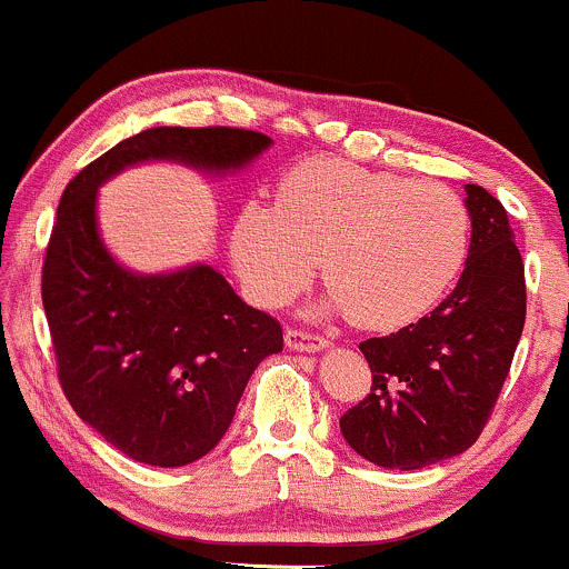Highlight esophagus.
Returning <instances> with one entry per match:
<instances>
[{
    "mask_svg": "<svg viewBox=\"0 0 569 569\" xmlns=\"http://www.w3.org/2000/svg\"><path fill=\"white\" fill-rule=\"evenodd\" d=\"M284 343L290 349H296V352H319V349L328 347V341H325L322 336L309 333V330H301V328H287Z\"/></svg>",
    "mask_w": 569,
    "mask_h": 569,
    "instance_id": "34e87169",
    "label": "esophagus"
}]
</instances>
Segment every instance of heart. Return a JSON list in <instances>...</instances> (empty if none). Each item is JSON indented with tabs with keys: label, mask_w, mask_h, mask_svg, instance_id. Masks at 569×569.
Returning a JSON list of instances; mask_svg holds the SVG:
<instances>
[{
	"label": "heart",
	"mask_w": 569,
	"mask_h": 569,
	"mask_svg": "<svg viewBox=\"0 0 569 569\" xmlns=\"http://www.w3.org/2000/svg\"><path fill=\"white\" fill-rule=\"evenodd\" d=\"M468 209L440 182H411L338 158L290 169L273 203L247 201L233 263L260 306H282L322 258L328 306L368 330L422 317L468 252Z\"/></svg>",
	"instance_id": "b5f03b06"
}]
</instances>
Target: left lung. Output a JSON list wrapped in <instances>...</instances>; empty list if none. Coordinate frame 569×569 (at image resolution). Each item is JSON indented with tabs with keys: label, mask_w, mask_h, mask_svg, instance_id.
<instances>
[{
	"label": "left lung",
	"mask_w": 569,
	"mask_h": 569,
	"mask_svg": "<svg viewBox=\"0 0 569 569\" xmlns=\"http://www.w3.org/2000/svg\"><path fill=\"white\" fill-rule=\"evenodd\" d=\"M470 250L451 296L398 333L360 343L370 392L341 432L379 468L417 470L476 443L506 385L527 317L521 252L508 212L468 184Z\"/></svg>",
	"instance_id": "1"
}]
</instances>
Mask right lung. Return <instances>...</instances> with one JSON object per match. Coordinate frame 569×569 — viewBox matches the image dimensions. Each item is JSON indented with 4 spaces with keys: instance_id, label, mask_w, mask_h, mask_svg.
<instances>
[{
    "instance_id": "obj_1",
    "label": "right lung",
    "mask_w": 569,
    "mask_h": 569,
    "mask_svg": "<svg viewBox=\"0 0 569 569\" xmlns=\"http://www.w3.org/2000/svg\"><path fill=\"white\" fill-rule=\"evenodd\" d=\"M266 133L158 126L99 156L63 190L42 263V306L59 385L74 413L137 462L180 468L214 449L252 370L282 352V325L212 266L139 277L96 231V190L142 161L239 169Z\"/></svg>"
}]
</instances>
